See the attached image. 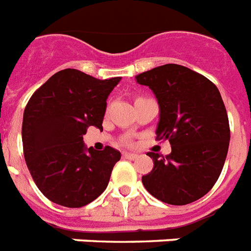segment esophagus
Wrapping results in <instances>:
<instances>
[{"instance_id": "34e87169", "label": "esophagus", "mask_w": 251, "mask_h": 251, "mask_svg": "<svg viewBox=\"0 0 251 251\" xmlns=\"http://www.w3.org/2000/svg\"><path fill=\"white\" fill-rule=\"evenodd\" d=\"M138 157V154L135 153H124V158L126 159H135Z\"/></svg>"}]
</instances>
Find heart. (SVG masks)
<instances>
[{
    "label": "heart",
    "instance_id": "b5f03b06",
    "mask_svg": "<svg viewBox=\"0 0 251 251\" xmlns=\"http://www.w3.org/2000/svg\"><path fill=\"white\" fill-rule=\"evenodd\" d=\"M126 144H127V141H126Z\"/></svg>",
    "mask_w": 251,
    "mask_h": 251
}]
</instances>
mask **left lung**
<instances>
[{
  "instance_id": "1",
  "label": "left lung",
  "mask_w": 251,
  "mask_h": 251,
  "mask_svg": "<svg viewBox=\"0 0 251 251\" xmlns=\"http://www.w3.org/2000/svg\"><path fill=\"white\" fill-rule=\"evenodd\" d=\"M135 79L154 93L159 106L155 134L172 145L166 157L150 151L154 168L142 183L165 203H192L214 186L229 150V118L220 90L177 64L157 66Z\"/></svg>"
}]
</instances>
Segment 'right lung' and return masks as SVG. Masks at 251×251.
<instances>
[{"label":"right lung","mask_w":251,"mask_h":251,"mask_svg":"<svg viewBox=\"0 0 251 251\" xmlns=\"http://www.w3.org/2000/svg\"><path fill=\"white\" fill-rule=\"evenodd\" d=\"M121 77L94 78L77 69L51 75L27 102L22 145L27 169L41 193L57 205L82 207L103 193L118 150L86 148L89 126L102 130L106 100Z\"/></svg>","instance_id":"add662e5"}]
</instances>
